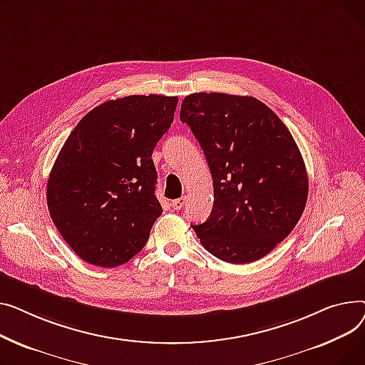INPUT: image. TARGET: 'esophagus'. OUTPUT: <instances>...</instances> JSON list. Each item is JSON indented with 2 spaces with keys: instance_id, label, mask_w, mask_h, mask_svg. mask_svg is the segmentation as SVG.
I'll return each mask as SVG.
<instances>
[{
  "instance_id": "esophagus-1",
  "label": "esophagus",
  "mask_w": 365,
  "mask_h": 365,
  "mask_svg": "<svg viewBox=\"0 0 365 365\" xmlns=\"http://www.w3.org/2000/svg\"><path fill=\"white\" fill-rule=\"evenodd\" d=\"M185 202H187V197H185V196H182V197H180V199H177V200H174V202H173V207H174V209H177V210H180V209H182V207H184Z\"/></svg>"
}]
</instances>
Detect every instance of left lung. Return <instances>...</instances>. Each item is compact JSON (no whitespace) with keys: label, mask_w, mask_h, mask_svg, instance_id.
Returning <instances> with one entry per match:
<instances>
[{"label":"left lung","mask_w":365,"mask_h":365,"mask_svg":"<svg viewBox=\"0 0 365 365\" xmlns=\"http://www.w3.org/2000/svg\"><path fill=\"white\" fill-rule=\"evenodd\" d=\"M213 180L209 218L191 225L203 247L230 264L255 262L292 232L308 199L301 152L267 104L247 96L196 93L181 104Z\"/></svg>","instance_id":"obj_1"}]
</instances>
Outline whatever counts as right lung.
<instances>
[{"mask_svg":"<svg viewBox=\"0 0 365 365\" xmlns=\"http://www.w3.org/2000/svg\"><path fill=\"white\" fill-rule=\"evenodd\" d=\"M178 97L130 96L85 115L63 144L47 182L50 217L91 265L119 267L144 247L162 215L152 153Z\"/></svg>","mask_w":365,"mask_h":365,"instance_id":"obj_1","label":"right lung"}]
</instances>
